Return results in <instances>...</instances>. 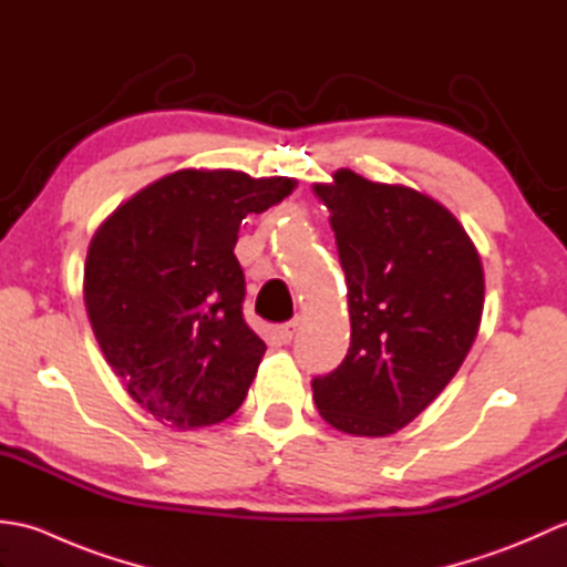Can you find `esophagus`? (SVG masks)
Returning a JSON list of instances; mask_svg holds the SVG:
<instances>
[{
  "label": "esophagus",
  "mask_w": 567,
  "mask_h": 567,
  "mask_svg": "<svg viewBox=\"0 0 567 567\" xmlns=\"http://www.w3.org/2000/svg\"><path fill=\"white\" fill-rule=\"evenodd\" d=\"M295 333H297V321H287L277 327V336H280L282 343H290L295 339Z\"/></svg>",
  "instance_id": "34e87169"
}]
</instances>
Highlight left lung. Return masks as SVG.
I'll return each instance as SVG.
<instances>
[{
	"mask_svg": "<svg viewBox=\"0 0 567 567\" xmlns=\"http://www.w3.org/2000/svg\"><path fill=\"white\" fill-rule=\"evenodd\" d=\"M315 192L331 212L348 282L351 348L311 380L319 414L353 436H388L436 400L473 346L485 275L439 202L339 171Z\"/></svg>",
	"mask_w": 567,
	"mask_h": 567,
	"instance_id": "obj_1",
	"label": "left lung"
}]
</instances>
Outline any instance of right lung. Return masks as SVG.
I'll return each mask as SVG.
<instances>
[{"instance_id":"obj_1","label":"right lung","mask_w":567,"mask_h":567,"mask_svg":"<svg viewBox=\"0 0 567 567\" xmlns=\"http://www.w3.org/2000/svg\"><path fill=\"white\" fill-rule=\"evenodd\" d=\"M292 179L177 171L94 234L84 262L92 331L128 394L161 424L209 426L244 404L265 353L244 319L238 226Z\"/></svg>"}]
</instances>
